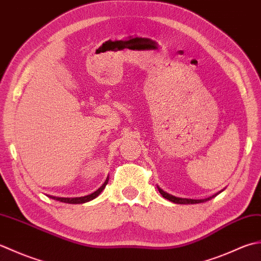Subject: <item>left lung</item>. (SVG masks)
<instances>
[{
	"mask_svg": "<svg viewBox=\"0 0 261 261\" xmlns=\"http://www.w3.org/2000/svg\"><path fill=\"white\" fill-rule=\"evenodd\" d=\"M158 189H159V191H160V194H161V195L163 196V197L166 198V199H168V200H170V201H172V203H174V204H184V205H187V204H199V203H205V201H207V200H211L212 198H214L216 195H219L220 193H222V191H223V190H221V191H219V193H217V194L211 196V197L204 198V199H189V198H180V197H175V196H172V195H170V194L166 193V191H163L160 187H158Z\"/></svg>",
	"mask_w": 261,
	"mask_h": 261,
	"instance_id": "obj_1",
	"label": "left lung"
}]
</instances>
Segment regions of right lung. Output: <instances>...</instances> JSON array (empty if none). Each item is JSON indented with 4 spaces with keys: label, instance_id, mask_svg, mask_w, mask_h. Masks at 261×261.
Masks as SVG:
<instances>
[{
    "label": "right lung",
    "instance_id": "add662e5",
    "mask_svg": "<svg viewBox=\"0 0 261 261\" xmlns=\"http://www.w3.org/2000/svg\"><path fill=\"white\" fill-rule=\"evenodd\" d=\"M108 179H109V178L106 179L105 184H103L102 186H101V187H100L98 190H95L94 193L90 194V195H88V196H83V197H74V198H65V197H54V196H50V198L55 199V200H58V201H62V203H66V204H84V203H88V201H90V200L94 199L95 197H98V196L100 195L101 191H102V190L105 189L106 185L108 184Z\"/></svg>",
    "mask_w": 261,
    "mask_h": 261
}]
</instances>
